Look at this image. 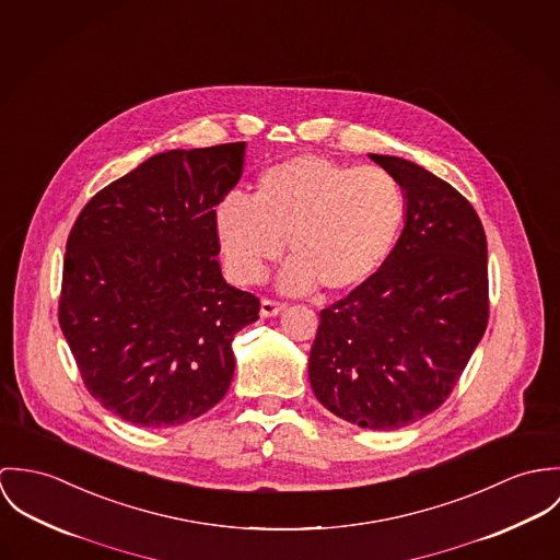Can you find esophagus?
Listing matches in <instances>:
<instances>
[{
	"mask_svg": "<svg viewBox=\"0 0 560 560\" xmlns=\"http://www.w3.org/2000/svg\"><path fill=\"white\" fill-rule=\"evenodd\" d=\"M285 307H288V305H285V303H281V301L264 299V301H261V307H259V313H261L264 317H272V315H279V313L285 310Z\"/></svg>",
	"mask_w": 560,
	"mask_h": 560,
	"instance_id": "34e87169",
	"label": "esophagus"
}]
</instances>
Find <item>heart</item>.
I'll return each mask as SVG.
<instances>
[{"instance_id":"heart-1","label":"heart","mask_w":560,"mask_h":560,"mask_svg":"<svg viewBox=\"0 0 560 560\" xmlns=\"http://www.w3.org/2000/svg\"><path fill=\"white\" fill-rule=\"evenodd\" d=\"M406 212L404 188L375 165L301 154L268 167L253 201L230 195L217 208V236L234 275L264 279L290 245L283 288L343 294L363 288L388 259Z\"/></svg>"}]
</instances>
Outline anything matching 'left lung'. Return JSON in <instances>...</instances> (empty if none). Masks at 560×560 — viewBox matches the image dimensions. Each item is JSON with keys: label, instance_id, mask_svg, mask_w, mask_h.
Instances as JSON below:
<instances>
[{"label": "left lung", "instance_id": "8db88e82", "mask_svg": "<svg viewBox=\"0 0 560 560\" xmlns=\"http://www.w3.org/2000/svg\"><path fill=\"white\" fill-rule=\"evenodd\" d=\"M406 192V225L372 281L319 311L310 382L324 408L370 430L438 410L490 317L488 241L470 201L417 163L370 154Z\"/></svg>", "mask_w": 560, "mask_h": 560}]
</instances>
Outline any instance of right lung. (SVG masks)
<instances>
[{
	"mask_svg": "<svg viewBox=\"0 0 560 560\" xmlns=\"http://www.w3.org/2000/svg\"><path fill=\"white\" fill-rule=\"evenodd\" d=\"M245 141L170 150L98 190L66 243L58 317L88 393L139 428L217 406L259 299L225 283L217 206Z\"/></svg>",
	"mask_w": 560,
	"mask_h": 560,
	"instance_id": "right-lung-1",
	"label": "right lung"
}]
</instances>
